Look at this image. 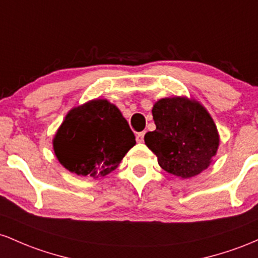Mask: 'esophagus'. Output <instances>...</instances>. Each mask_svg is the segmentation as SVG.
<instances>
[{"label": "esophagus", "mask_w": 258, "mask_h": 258, "mask_svg": "<svg viewBox=\"0 0 258 258\" xmlns=\"http://www.w3.org/2000/svg\"><path fill=\"white\" fill-rule=\"evenodd\" d=\"M144 137H145V133L144 132L138 133V134H137V141H138V143H143Z\"/></svg>", "instance_id": "obj_1"}]
</instances>
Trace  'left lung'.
<instances>
[{
	"mask_svg": "<svg viewBox=\"0 0 258 258\" xmlns=\"http://www.w3.org/2000/svg\"><path fill=\"white\" fill-rule=\"evenodd\" d=\"M156 130L145 134V144L157 156L162 169L181 179L210 167L219 146L211 114L195 98L164 97L152 107Z\"/></svg>",
	"mask_w": 258,
	"mask_h": 258,
	"instance_id": "1",
	"label": "left lung"
}]
</instances>
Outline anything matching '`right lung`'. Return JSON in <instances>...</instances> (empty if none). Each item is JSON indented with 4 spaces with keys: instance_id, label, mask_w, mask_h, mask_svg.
I'll list each match as a JSON object with an SVG mask.
<instances>
[{
    "instance_id": "add662e5",
    "label": "right lung",
    "mask_w": 258,
    "mask_h": 258,
    "mask_svg": "<svg viewBox=\"0 0 258 258\" xmlns=\"http://www.w3.org/2000/svg\"><path fill=\"white\" fill-rule=\"evenodd\" d=\"M135 144L128 121L106 98L73 107L52 140L54 155L67 170L92 178L113 172Z\"/></svg>"
}]
</instances>
